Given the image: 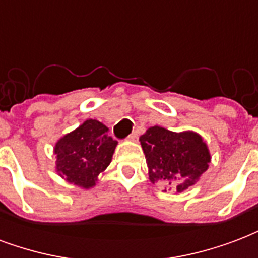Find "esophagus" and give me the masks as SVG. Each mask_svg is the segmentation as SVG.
<instances>
[{
	"label": "esophagus",
	"instance_id": "34e87169",
	"mask_svg": "<svg viewBox=\"0 0 258 258\" xmlns=\"http://www.w3.org/2000/svg\"><path fill=\"white\" fill-rule=\"evenodd\" d=\"M127 140H128V141H135V140H137V133H133V134L130 135Z\"/></svg>",
	"mask_w": 258,
	"mask_h": 258
}]
</instances>
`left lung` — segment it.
Listing matches in <instances>:
<instances>
[{
    "mask_svg": "<svg viewBox=\"0 0 258 258\" xmlns=\"http://www.w3.org/2000/svg\"><path fill=\"white\" fill-rule=\"evenodd\" d=\"M152 184L184 192L209 168L211 155L202 135L195 131H170L153 125L140 137Z\"/></svg>",
    "mask_w": 258,
    "mask_h": 258,
    "instance_id": "8db88e82",
    "label": "left lung"
}]
</instances>
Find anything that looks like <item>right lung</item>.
Masks as SVG:
<instances>
[{"label": "right lung", "instance_id": "right-lung-1", "mask_svg": "<svg viewBox=\"0 0 258 258\" xmlns=\"http://www.w3.org/2000/svg\"><path fill=\"white\" fill-rule=\"evenodd\" d=\"M109 128L98 120L88 118L79 127L60 137L53 146L55 170L62 178L83 189L98 184L112 162L117 141L109 137Z\"/></svg>", "mask_w": 258, "mask_h": 258}]
</instances>
